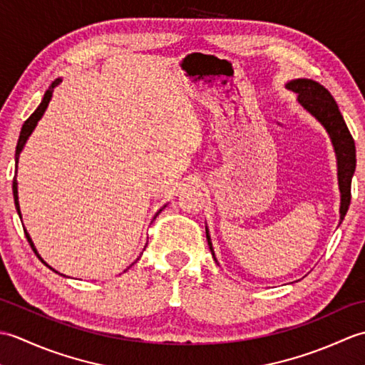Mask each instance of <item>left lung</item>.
Returning <instances> with one entry per match:
<instances>
[{
	"label": "left lung",
	"instance_id": "obj_1",
	"mask_svg": "<svg viewBox=\"0 0 365 365\" xmlns=\"http://www.w3.org/2000/svg\"><path fill=\"white\" fill-rule=\"evenodd\" d=\"M287 88L297 92L298 102L306 108V110L315 115L322 122V125L327 128L331 136L332 145L337 155V168H339V188H340V221L345 218L350 207L351 200V177L356 169V147L354 139L348 130L346 123L339 111L334 97L331 92L322 86L320 83L314 80H293ZM207 232V242L210 246L212 255L215 257L212 250L210 235Z\"/></svg>",
	"mask_w": 365,
	"mask_h": 365
}]
</instances>
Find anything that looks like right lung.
Returning <instances> with one entry per match:
<instances>
[{
	"mask_svg": "<svg viewBox=\"0 0 365 365\" xmlns=\"http://www.w3.org/2000/svg\"><path fill=\"white\" fill-rule=\"evenodd\" d=\"M61 83V80H56L54 81L51 86L48 88V91L45 92V96H43V100L41 102V105L37 106V110L29 115V118L25 120V123H23V127H21V131H20V138H19V143H17V149H15V175H17V163H19V157H20V152H21V149H23V145H25V143H26V139L29 138V135L33 133V130H34V127L37 125V122H38V119L42 118V114L45 113V110H46V106H48V103H50V100H51V96H53V89L58 86V84ZM12 191H14V200H15V208H17V212H19V215H20V207H19V195H17V180H15V177H14V183H12ZM21 216V215H20ZM25 235H26V238H28V243L31 245V247H33V251H34V254L37 255L38 259L42 260V257L41 255L37 254V251H36V247H34V245H33V242H31V238H29V235H28V232H25ZM43 262V260H42ZM45 263V262H43ZM46 265V263H45ZM48 267V265H46ZM54 271V269H53Z\"/></svg>",
	"mask_w": 365,
	"mask_h": 365,
	"instance_id": "right-lung-1",
	"label": "right lung"
}]
</instances>
